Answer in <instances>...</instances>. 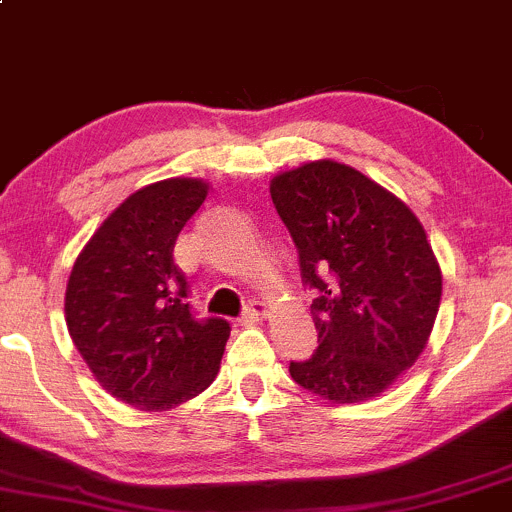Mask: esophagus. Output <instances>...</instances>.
Returning a JSON list of instances; mask_svg holds the SVG:
<instances>
[{"label": "esophagus", "instance_id": "obj_1", "mask_svg": "<svg viewBox=\"0 0 512 512\" xmlns=\"http://www.w3.org/2000/svg\"><path fill=\"white\" fill-rule=\"evenodd\" d=\"M268 312H271V307H268L266 302L254 300V302H249V307L244 310V317H241V322H244V324L263 322L268 317Z\"/></svg>", "mask_w": 512, "mask_h": 512}]
</instances>
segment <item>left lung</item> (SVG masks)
<instances>
[{"mask_svg":"<svg viewBox=\"0 0 512 512\" xmlns=\"http://www.w3.org/2000/svg\"><path fill=\"white\" fill-rule=\"evenodd\" d=\"M271 197L300 254L317 351L290 376L329 403L386 393L425 351L442 268L425 227L398 195L332 158L271 178Z\"/></svg>","mask_w":512,"mask_h":512,"instance_id":"8db88e82","label":"left lung"}]
</instances>
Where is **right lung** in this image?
Listing matches in <instances>:
<instances>
[{"label":"right lung","instance_id":"obj_1","mask_svg":"<svg viewBox=\"0 0 512 512\" xmlns=\"http://www.w3.org/2000/svg\"><path fill=\"white\" fill-rule=\"evenodd\" d=\"M210 183L168 178L131 192L75 258L65 322L95 381L122 403L163 412L210 388L229 324L197 322L173 261L185 222Z\"/></svg>","mask_w":512,"mask_h":512}]
</instances>
